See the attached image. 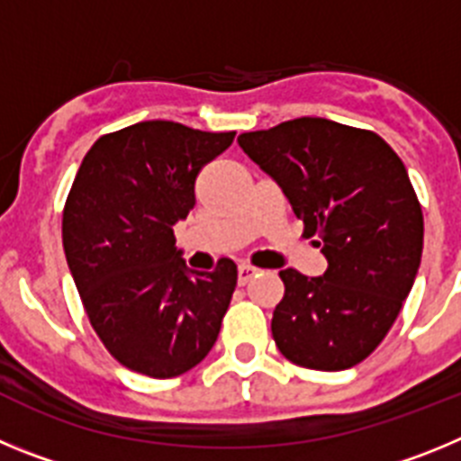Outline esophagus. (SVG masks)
<instances>
[{"instance_id":"obj_1","label":"esophagus","mask_w":461,"mask_h":461,"mask_svg":"<svg viewBox=\"0 0 461 461\" xmlns=\"http://www.w3.org/2000/svg\"><path fill=\"white\" fill-rule=\"evenodd\" d=\"M256 272H258V267L247 266V263H244V266H240V267H238V281H240V286H244V284H249V281L256 276Z\"/></svg>"}]
</instances>
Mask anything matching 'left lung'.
Masks as SVG:
<instances>
[{
  "label": "left lung",
  "instance_id": "left-lung-1",
  "mask_svg": "<svg viewBox=\"0 0 461 461\" xmlns=\"http://www.w3.org/2000/svg\"><path fill=\"white\" fill-rule=\"evenodd\" d=\"M275 177L323 276L281 270L272 313L279 351L300 367L341 372L372 356L397 321L422 256V207L402 158L367 129L300 117L238 138Z\"/></svg>",
  "mask_w": 461,
  "mask_h": 461
}]
</instances>
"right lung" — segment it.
Instances as JSON below:
<instances>
[{"instance_id": "1", "label": "right lung", "mask_w": 461, "mask_h": 461, "mask_svg": "<svg viewBox=\"0 0 461 461\" xmlns=\"http://www.w3.org/2000/svg\"><path fill=\"white\" fill-rule=\"evenodd\" d=\"M233 138L138 122L94 142L67 195L64 254L85 313L105 351L142 376H182L219 337L238 266L189 272L173 226L194 210L203 166Z\"/></svg>"}]
</instances>
